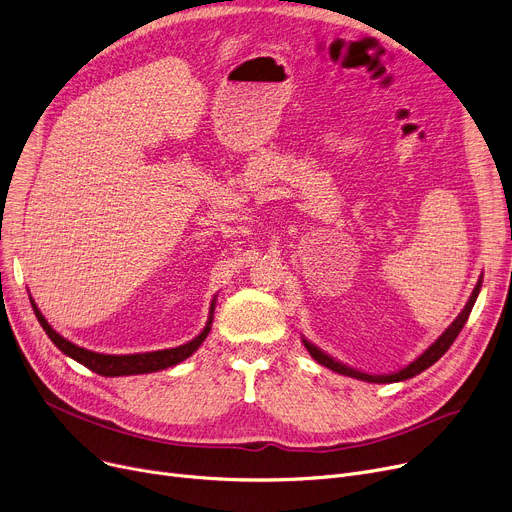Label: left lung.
Segmentation results:
<instances>
[{
    "mask_svg": "<svg viewBox=\"0 0 512 512\" xmlns=\"http://www.w3.org/2000/svg\"><path fill=\"white\" fill-rule=\"evenodd\" d=\"M481 282H483V276H479V280H477V284H475V288H473V292H471V297H469L465 309H463V311L459 313V317H456V319L452 321V324L446 328V332H444L432 346H429L423 355H419L413 363H409L407 367H402L400 371H394V373H388V375H369V373L357 371V369H353V367H348V365H344V363L332 359V357L326 355L324 351H319V348H317L315 344H311L307 338H303V344H305V348L309 351V355H311L319 365H324V367H328V369H332V371H336V373L348 375V378L363 380V382H369V384L405 382V380H409V378H415L417 373L425 371L427 367H432V365L448 351L450 344L456 340V336H459V332H461L463 326L467 324L469 313H471V309H473V305H475V301H477V294H479V290H481Z\"/></svg>",
    "mask_w": 512,
    "mask_h": 512,
    "instance_id": "obj_1",
    "label": "left lung"
}]
</instances>
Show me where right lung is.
Masks as SVG:
<instances>
[{"label":"right lung","mask_w":512,"mask_h":512,"mask_svg":"<svg viewBox=\"0 0 512 512\" xmlns=\"http://www.w3.org/2000/svg\"><path fill=\"white\" fill-rule=\"evenodd\" d=\"M31 305H33V311H35V315L39 319V324L43 326L45 334L51 338V342L56 344L66 357L78 361L80 365H85L87 369H91V371H95L99 375H105V378H118V375H139V373H151V371L166 369V367L178 365L180 361L191 357L197 351V348L203 344V340L207 338V334L211 330L215 301H211L209 319H207L203 332L197 338H193L191 342H186L182 346H176V348H166V351L137 353V355H103V353L87 351V348H83V346H76L70 340H66L64 336H60L56 330H53L47 324V319L43 317V313L39 311V307L35 305L33 299H31Z\"/></svg>","instance_id":"obj_1"}]
</instances>
